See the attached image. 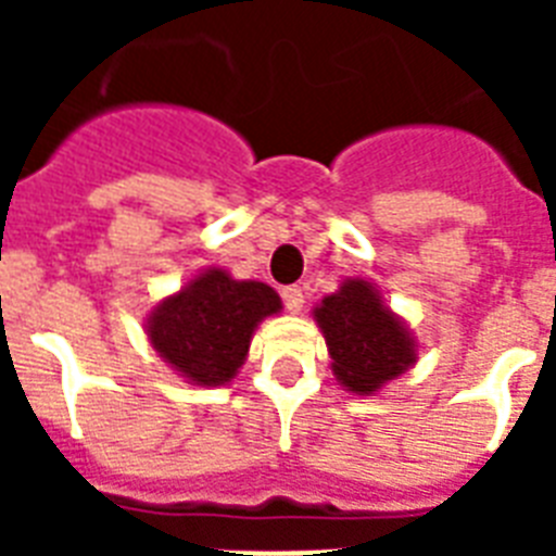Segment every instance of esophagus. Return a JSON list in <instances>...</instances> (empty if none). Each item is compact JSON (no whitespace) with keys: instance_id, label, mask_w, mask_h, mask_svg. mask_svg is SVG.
Listing matches in <instances>:
<instances>
[{"instance_id":"34e87169","label":"esophagus","mask_w":556,"mask_h":556,"mask_svg":"<svg viewBox=\"0 0 556 556\" xmlns=\"http://www.w3.org/2000/svg\"><path fill=\"white\" fill-rule=\"evenodd\" d=\"M282 303H286V308L291 314L303 312V303H305L303 288H300V286H286V288H282Z\"/></svg>"}]
</instances>
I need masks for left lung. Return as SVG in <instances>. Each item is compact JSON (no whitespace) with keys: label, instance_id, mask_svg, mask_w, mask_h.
Listing matches in <instances>:
<instances>
[{"label":"left lung","instance_id":"8db88e82","mask_svg":"<svg viewBox=\"0 0 556 556\" xmlns=\"http://www.w3.org/2000/svg\"><path fill=\"white\" fill-rule=\"evenodd\" d=\"M329 343L331 369L352 392H375L415 361L406 329L364 279H349L314 312Z\"/></svg>","mask_w":556,"mask_h":556}]
</instances>
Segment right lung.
<instances>
[{
    "label": "right lung",
    "instance_id": "1",
    "mask_svg": "<svg viewBox=\"0 0 556 556\" xmlns=\"http://www.w3.org/2000/svg\"><path fill=\"white\" fill-rule=\"evenodd\" d=\"M277 312V291L265 282L207 270L152 312L150 340L192 383L218 387L242 366L256 323Z\"/></svg>",
    "mask_w": 556,
    "mask_h": 556
}]
</instances>
